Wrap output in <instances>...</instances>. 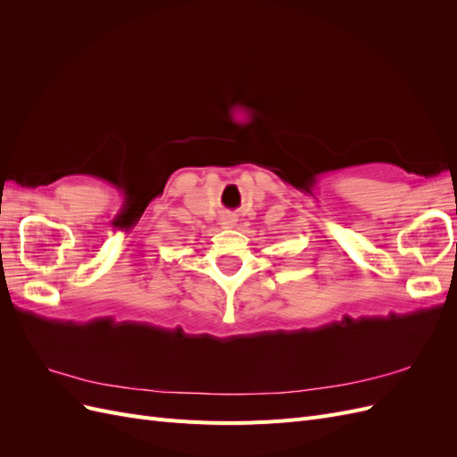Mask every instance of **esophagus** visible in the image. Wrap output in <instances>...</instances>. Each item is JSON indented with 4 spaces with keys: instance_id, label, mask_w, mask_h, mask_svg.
Here are the masks:
<instances>
[{
    "instance_id": "1",
    "label": "esophagus",
    "mask_w": 457,
    "mask_h": 457,
    "mask_svg": "<svg viewBox=\"0 0 457 457\" xmlns=\"http://www.w3.org/2000/svg\"><path fill=\"white\" fill-rule=\"evenodd\" d=\"M220 225H223L225 228H232L234 225H237V219H234L232 215H225L223 219H220Z\"/></svg>"
}]
</instances>
